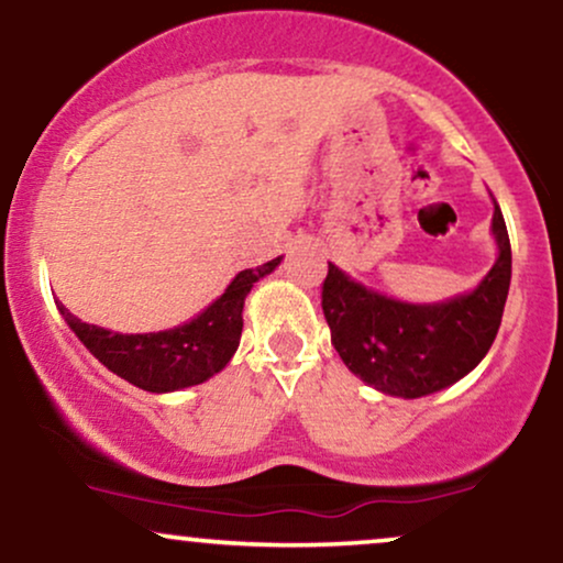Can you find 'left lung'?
<instances>
[{
  "instance_id": "8db88e82",
  "label": "left lung",
  "mask_w": 563,
  "mask_h": 563,
  "mask_svg": "<svg viewBox=\"0 0 563 563\" xmlns=\"http://www.w3.org/2000/svg\"><path fill=\"white\" fill-rule=\"evenodd\" d=\"M497 262L471 294L439 303H405L360 286L328 262L322 312L344 365L391 397L448 389L482 363L503 320L510 286V241L495 203Z\"/></svg>"
}]
</instances>
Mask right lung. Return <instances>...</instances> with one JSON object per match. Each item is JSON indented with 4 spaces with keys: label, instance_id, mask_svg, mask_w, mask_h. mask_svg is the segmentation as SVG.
I'll return each instance as SVG.
<instances>
[{
    "label": "right lung",
    "instance_id": "right-lung-1",
    "mask_svg": "<svg viewBox=\"0 0 563 563\" xmlns=\"http://www.w3.org/2000/svg\"><path fill=\"white\" fill-rule=\"evenodd\" d=\"M280 256L256 269L235 275L219 299L206 307L196 320L158 333H113L89 325L68 312L60 301L57 309L70 331L100 360L108 371L145 391H177L209 380L222 371L241 344L243 303L260 277L269 275Z\"/></svg>",
    "mask_w": 563,
    "mask_h": 563
}]
</instances>
